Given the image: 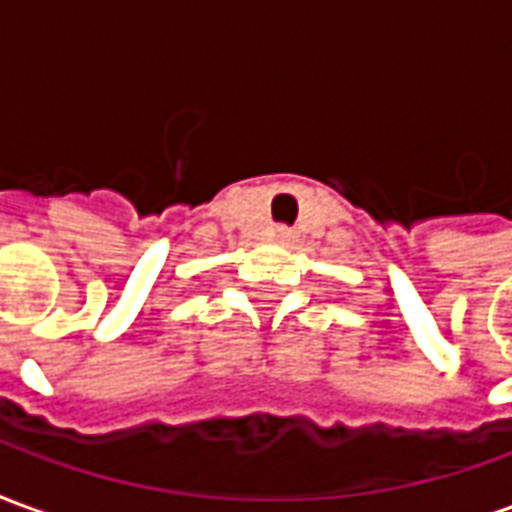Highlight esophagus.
I'll use <instances>...</instances> for the list:
<instances>
[{"label":"esophagus","instance_id":"1","mask_svg":"<svg viewBox=\"0 0 512 512\" xmlns=\"http://www.w3.org/2000/svg\"><path fill=\"white\" fill-rule=\"evenodd\" d=\"M290 235H293V233H290L288 227H279V230H277L279 241H290Z\"/></svg>","mask_w":512,"mask_h":512}]
</instances>
